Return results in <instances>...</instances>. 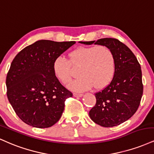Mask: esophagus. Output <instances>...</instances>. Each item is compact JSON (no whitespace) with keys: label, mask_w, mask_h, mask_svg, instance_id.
<instances>
[{"label":"esophagus","mask_w":154,"mask_h":154,"mask_svg":"<svg viewBox=\"0 0 154 154\" xmlns=\"http://www.w3.org/2000/svg\"><path fill=\"white\" fill-rule=\"evenodd\" d=\"M73 96L75 97H81L83 96L82 94H79V93H73Z\"/></svg>","instance_id":"esophagus-1"}]
</instances>
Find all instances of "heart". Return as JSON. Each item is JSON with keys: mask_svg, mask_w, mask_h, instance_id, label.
<instances>
[{"mask_svg": "<svg viewBox=\"0 0 154 154\" xmlns=\"http://www.w3.org/2000/svg\"><path fill=\"white\" fill-rule=\"evenodd\" d=\"M70 60L59 56L53 63L55 75L63 84H68L73 77V67L79 68V79L71 83L70 88L82 91L94 86L96 89L105 87L113 79L115 57L108 47L97 45L80 47L69 53Z\"/></svg>", "mask_w": 154, "mask_h": 154, "instance_id": "b5f03b06", "label": "heart"}]
</instances>
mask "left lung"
<instances>
[{
	"label": "left lung",
	"mask_w": 154,
	"mask_h": 154,
	"mask_svg": "<svg viewBox=\"0 0 154 154\" xmlns=\"http://www.w3.org/2000/svg\"><path fill=\"white\" fill-rule=\"evenodd\" d=\"M80 42L104 45L114 53L113 79L105 88L95 94L97 102L89 111V116L95 123L103 127L119 125L131 118L140 105L143 92L140 63L133 52L115 38Z\"/></svg>",
	"instance_id": "8db88e82"
}]
</instances>
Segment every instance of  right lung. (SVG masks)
<instances>
[{"mask_svg": "<svg viewBox=\"0 0 154 154\" xmlns=\"http://www.w3.org/2000/svg\"><path fill=\"white\" fill-rule=\"evenodd\" d=\"M75 42L37 41L21 50L7 73V97L23 122L50 128L60 120L66 99L73 94L60 83L53 70L55 58Z\"/></svg>", "mask_w": 154, "mask_h": 154, "instance_id": "1", "label": "right lung"}]
</instances>
